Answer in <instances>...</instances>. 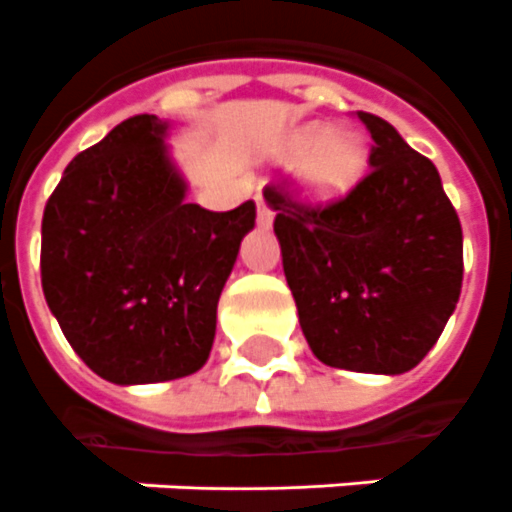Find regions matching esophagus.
<instances>
[{
  "label": "esophagus",
  "mask_w": 512,
  "mask_h": 512,
  "mask_svg": "<svg viewBox=\"0 0 512 512\" xmlns=\"http://www.w3.org/2000/svg\"><path fill=\"white\" fill-rule=\"evenodd\" d=\"M256 214H259V227H272L275 214H272V208L267 206V200L261 198V195H256Z\"/></svg>",
  "instance_id": "34e87169"
}]
</instances>
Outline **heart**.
Returning <instances> with one entry per match:
<instances>
[{
  "mask_svg": "<svg viewBox=\"0 0 512 512\" xmlns=\"http://www.w3.org/2000/svg\"><path fill=\"white\" fill-rule=\"evenodd\" d=\"M282 158L298 164V190L314 203H333L349 195L365 177L367 145L351 129L306 124L282 145Z\"/></svg>",
  "mask_w": 512,
  "mask_h": 512,
  "instance_id": "heart-1",
  "label": "heart"
}]
</instances>
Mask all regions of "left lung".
Instances as JSON below:
<instances>
[{"instance_id": "obj_1", "label": "left lung", "mask_w": 512, "mask_h": 512, "mask_svg": "<svg viewBox=\"0 0 512 512\" xmlns=\"http://www.w3.org/2000/svg\"><path fill=\"white\" fill-rule=\"evenodd\" d=\"M372 171L343 200L304 208L267 187L282 269L314 357L375 375L412 370L439 341L463 288V227L425 155L383 118Z\"/></svg>"}]
</instances>
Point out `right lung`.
<instances>
[{"mask_svg": "<svg viewBox=\"0 0 512 512\" xmlns=\"http://www.w3.org/2000/svg\"><path fill=\"white\" fill-rule=\"evenodd\" d=\"M171 121L134 116L68 163L42 219V288L73 351L116 386L206 365L216 304L256 224L187 203Z\"/></svg>", "mask_w": 512, "mask_h": 512, "instance_id": "add662e5", "label": "right lung"}]
</instances>
